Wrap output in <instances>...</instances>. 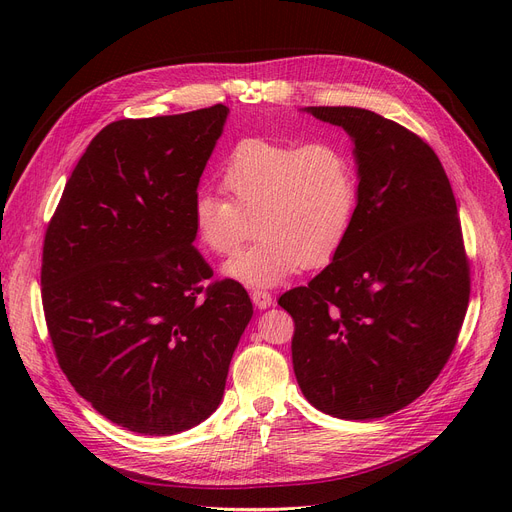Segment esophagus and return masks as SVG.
<instances>
[{
  "mask_svg": "<svg viewBox=\"0 0 512 512\" xmlns=\"http://www.w3.org/2000/svg\"><path fill=\"white\" fill-rule=\"evenodd\" d=\"M251 301H253L255 307H259V309H267V307H272V303H274L272 294L267 292V290H259V288L251 290Z\"/></svg>",
  "mask_w": 512,
  "mask_h": 512,
  "instance_id": "esophagus-1",
  "label": "esophagus"
}]
</instances>
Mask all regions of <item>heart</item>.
Segmentation results:
<instances>
[{"label": "heart", "mask_w": 512, "mask_h": 512, "mask_svg": "<svg viewBox=\"0 0 512 512\" xmlns=\"http://www.w3.org/2000/svg\"><path fill=\"white\" fill-rule=\"evenodd\" d=\"M229 197L199 193L193 230L201 247L218 257L234 255L224 272L247 286H274L301 267H321L342 249L357 207L353 159L332 141L284 143L242 139L220 168Z\"/></svg>", "instance_id": "b5f03b06"}]
</instances>
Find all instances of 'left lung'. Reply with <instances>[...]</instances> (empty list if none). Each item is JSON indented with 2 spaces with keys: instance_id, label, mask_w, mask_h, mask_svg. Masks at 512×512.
<instances>
[{
  "instance_id": "obj_1",
  "label": "left lung",
  "mask_w": 512,
  "mask_h": 512,
  "mask_svg": "<svg viewBox=\"0 0 512 512\" xmlns=\"http://www.w3.org/2000/svg\"><path fill=\"white\" fill-rule=\"evenodd\" d=\"M355 141L359 197L342 249L278 305L294 321L305 398L338 419H378L432 384L459 338L471 270L459 209L419 134L361 107H309Z\"/></svg>"
}]
</instances>
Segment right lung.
<instances>
[{"label":"right lung","mask_w":512,"mask_h":512,"mask_svg":"<svg viewBox=\"0 0 512 512\" xmlns=\"http://www.w3.org/2000/svg\"><path fill=\"white\" fill-rule=\"evenodd\" d=\"M228 107L118 120L91 141L53 211L41 299L56 359L112 423L172 436L224 396L253 315L193 247V201Z\"/></svg>","instance_id":"add662e5"}]
</instances>
